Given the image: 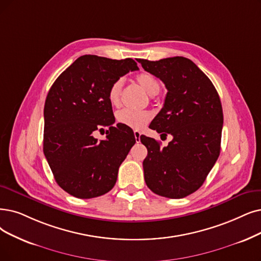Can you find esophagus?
I'll use <instances>...</instances> for the list:
<instances>
[{
    "mask_svg": "<svg viewBox=\"0 0 261 261\" xmlns=\"http://www.w3.org/2000/svg\"><path fill=\"white\" fill-rule=\"evenodd\" d=\"M134 135H135V139H136V142H140V132L139 130H135L134 132Z\"/></svg>",
    "mask_w": 261,
    "mask_h": 261,
    "instance_id": "1",
    "label": "esophagus"
}]
</instances>
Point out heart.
Returning a JSON list of instances; mask_svg holds the SVG:
<instances>
[{"label": "heart", "mask_w": 261, "mask_h": 261, "mask_svg": "<svg viewBox=\"0 0 261 261\" xmlns=\"http://www.w3.org/2000/svg\"><path fill=\"white\" fill-rule=\"evenodd\" d=\"M136 81L138 85L143 89V91L150 96H154L158 94L161 89V83L153 75L149 72H140L136 76ZM123 88V79H117L111 83V86L108 89V100L110 105L113 107H118L121 100V93ZM116 119L118 123L125 125V126L134 128V129H141L144 126H147L151 121L152 117L151 113L145 110L134 111L129 109H122L119 110L116 114Z\"/></svg>", "instance_id": "obj_1"}]
</instances>
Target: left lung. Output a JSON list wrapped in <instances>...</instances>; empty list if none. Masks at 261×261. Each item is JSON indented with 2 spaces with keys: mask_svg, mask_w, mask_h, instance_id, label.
I'll return each mask as SVG.
<instances>
[{
  "mask_svg": "<svg viewBox=\"0 0 261 261\" xmlns=\"http://www.w3.org/2000/svg\"><path fill=\"white\" fill-rule=\"evenodd\" d=\"M138 62L168 91L150 127L172 136L164 148L155 139L140 136L148 149L143 161L145 183L160 196L184 198L203 184L220 155L224 122L220 96L211 80L190 59Z\"/></svg>",
  "mask_w": 261,
  "mask_h": 261,
  "instance_id": "1",
  "label": "left lung"
}]
</instances>
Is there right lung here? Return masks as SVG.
Segmentation results:
<instances>
[{
	"label": "right lung",
	"instance_id": "add662e5",
	"mask_svg": "<svg viewBox=\"0 0 261 261\" xmlns=\"http://www.w3.org/2000/svg\"><path fill=\"white\" fill-rule=\"evenodd\" d=\"M133 59L111 60L86 55L78 58L50 88L44 108V154L61 189L90 199L108 193L119 167L136 142L133 129L113 126L108 100L113 81L138 70ZM108 127L97 142L96 130Z\"/></svg>",
	"mask_w": 261,
	"mask_h": 261
}]
</instances>
